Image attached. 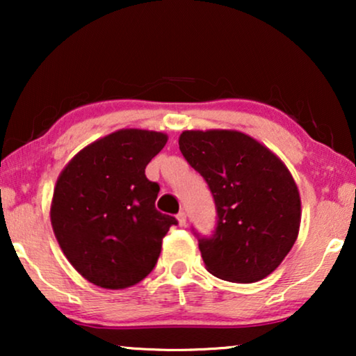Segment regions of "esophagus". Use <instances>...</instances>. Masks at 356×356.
<instances>
[{
    "label": "esophagus",
    "instance_id": "esophagus-1",
    "mask_svg": "<svg viewBox=\"0 0 356 356\" xmlns=\"http://www.w3.org/2000/svg\"><path fill=\"white\" fill-rule=\"evenodd\" d=\"M177 218H178V223H179V225H181V227L186 225V213H184V212H179L178 216H177Z\"/></svg>",
    "mask_w": 356,
    "mask_h": 356
}]
</instances>
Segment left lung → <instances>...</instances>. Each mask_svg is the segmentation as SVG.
<instances>
[{"mask_svg":"<svg viewBox=\"0 0 356 356\" xmlns=\"http://www.w3.org/2000/svg\"><path fill=\"white\" fill-rule=\"evenodd\" d=\"M178 144L216 201V235L199 240L206 269L235 284L266 279L298 238L301 199L290 170L236 129L183 131Z\"/></svg>","mask_w":356,"mask_h":356,"instance_id":"left-lung-1","label":"left lung"}]
</instances>
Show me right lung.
<instances>
[{
    "mask_svg": "<svg viewBox=\"0 0 356 356\" xmlns=\"http://www.w3.org/2000/svg\"><path fill=\"white\" fill-rule=\"evenodd\" d=\"M160 131L126 128L81 149L61 170L50 204L58 245L90 284L123 290L152 272L177 218L155 209L145 167L167 144Z\"/></svg>",
    "mask_w": 356,
    "mask_h": 356,
    "instance_id": "obj_1",
    "label": "right lung"
}]
</instances>
